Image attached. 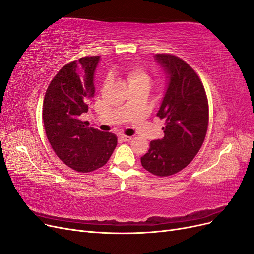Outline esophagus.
Returning a JSON list of instances; mask_svg holds the SVG:
<instances>
[{
	"label": "esophagus",
	"mask_w": 254,
	"mask_h": 254,
	"mask_svg": "<svg viewBox=\"0 0 254 254\" xmlns=\"http://www.w3.org/2000/svg\"><path fill=\"white\" fill-rule=\"evenodd\" d=\"M132 137L131 136H127V135H120V140L122 142H129L130 140H131Z\"/></svg>",
	"instance_id": "1"
}]
</instances>
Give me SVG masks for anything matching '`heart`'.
<instances>
[{
	"instance_id": "1",
	"label": "heart",
	"mask_w": 254,
	"mask_h": 254,
	"mask_svg": "<svg viewBox=\"0 0 254 254\" xmlns=\"http://www.w3.org/2000/svg\"><path fill=\"white\" fill-rule=\"evenodd\" d=\"M127 80L129 84L141 82V81H149L148 75L140 66H129L126 71Z\"/></svg>"
}]
</instances>
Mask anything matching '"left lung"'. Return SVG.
Returning <instances> with one entry per match:
<instances>
[{"label": "left lung", "mask_w": 254, "mask_h": 254, "mask_svg": "<svg viewBox=\"0 0 254 254\" xmlns=\"http://www.w3.org/2000/svg\"><path fill=\"white\" fill-rule=\"evenodd\" d=\"M167 87L157 117L165 120L164 136L150 142L141 158L149 173L166 177L180 172L195 158L209 123V104L203 84L186 61L170 54H156Z\"/></svg>", "instance_id": "left-lung-1"}]
</instances>
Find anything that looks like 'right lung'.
I'll return each instance as SVG.
<instances>
[{
    "label": "right lung",
    "instance_id": "right-lung-1",
    "mask_svg": "<svg viewBox=\"0 0 254 254\" xmlns=\"http://www.w3.org/2000/svg\"><path fill=\"white\" fill-rule=\"evenodd\" d=\"M99 56L65 64L51 81L43 101L45 133L57 157L79 173L93 172L108 162L118 137L88 127L79 120L94 96V73Z\"/></svg>",
    "mask_w": 254,
    "mask_h": 254
}]
</instances>
